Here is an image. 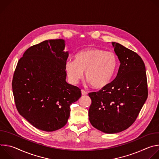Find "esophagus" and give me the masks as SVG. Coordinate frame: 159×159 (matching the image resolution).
<instances>
[{
    "mask_svg": "<svg viewBox=\"0 0 159 159\" xmlns=\"http://www.w3.org/2000/svg\"><path fill=\"white\" fill-rule=\"evenodd\" d=\"M81 93H82V95H86V94H87V93L86 91H85V90H83V89L81 90Z\"/></svg>",
    "mask_w": 159,
    "mask_h": 159,
    "instance_id": "1",
    "label": "esophagus"
}]
</instances>
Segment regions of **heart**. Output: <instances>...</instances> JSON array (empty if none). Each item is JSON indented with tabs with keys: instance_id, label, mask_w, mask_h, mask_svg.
Returning <instances> with one entry per match:
<instances>
[{
	"instance_id": "heart-1",
	"label": "heart",
	"mask_w": 159,
	"mask_h": 159,
	"mask_svg": "<svg viewBox=\"0 0 159 159\" xmlns=\"http://www.w3.org/2000/svg\"><path fill=\"white\" fill-rule=\"evenodd\" d=\"M118 66V60L115 53L87 48L77 52L74 60H67L65 70L71 84H77L85 71V77L92 87L102 89L111 83Z\"/></svg>"
}]
</instances>
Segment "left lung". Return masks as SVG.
Wrapping results in <instances>:
<instances>
[{
    "label": "left lung",
    "mask_w": 159,
    "mask_h": 159,
    "mask_svg": "<svg viewBox=\"0 0 159 159\" xmlns=\"http://www.w3.org/2000/svg\"><path fill=\"white\" fill-rule=\"evenodd\" d=\"M120 61L116 78L98 92L89 93L90 123L106 133L126 129L137 119L148 97L145 66L142 58L122 44L111 43Z\"/></svg>",
    "instance_id": "8db88e82"
}]
</instances>
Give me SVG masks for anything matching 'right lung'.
<instances>
[{
	"label": "right lung",
	"mask_w": 159,
	"mask_h": 159,
	"mask_svg": "<svg viewBox=\"0 0 159 159\" xmlns=\"http://www.w3.org/2000/svg\"><path fill=\"white\" fill-rule=\"evenodd\" d=\"M65 41L48 39L29 48L19 60L12 79L17 109L35 128L53 131L63 127L70 106L80 89L66 82Z\"/></svg>",
	"instance_id": "obj_1"
}]
</instances>
